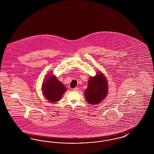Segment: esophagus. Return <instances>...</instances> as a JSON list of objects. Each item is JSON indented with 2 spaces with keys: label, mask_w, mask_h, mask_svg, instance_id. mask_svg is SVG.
I'll list each match as a JSON object with an SVG mask.
<instances>
[{
  "label": "esophagus",
  "mask_w": 154,
  "mask_h": 154,
  "mask_svg": "<svg viewBox=\"0 0 154 154\" xmlns=\"http://www.w3.org/2000/svg\"><path fill=\"white\" fill-rule=\"evenodd\" d=\"M79 87H75V88H74L72 89V90L74 91H79Z\"/></svg>",
  "instance_id": "34e87169"
}]
</instances>
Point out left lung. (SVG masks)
<instances>
[{"mask_svg": "<svg viewBox=\"0 0 154 154\" xmlns=\"http://www.w3.org/2000/svg\"><path fill=\"white\" fill-rule=\"evenodd\" d=\"M108 91L107 79L102 72H99L88 80V87L84 92L85 100L92 105L98 104L106 98Z\"/></svg>", "mask_w": 154, "mask_h": 154, "instance_id": "1", "label": "left lung"}]
</instances>
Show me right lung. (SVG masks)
Instances as JSON below:
<instances>
[{"label": "right lung", "mask_w": 154, "mask_h": 154, "mask_svg": "<svg viewBox=\"0 0 154 154\" xmlns=\"http://www.w3.org/2000/svg\"><path fill=\"white\" fill-rule=\"evenodd\" d=\"M49 74H47L43 82L42 91L46 99L54 103L60 100L64 93L67 91V88L57 79L55 75Z\"/></svg>", "instance_id": "1"}]
</instances>
